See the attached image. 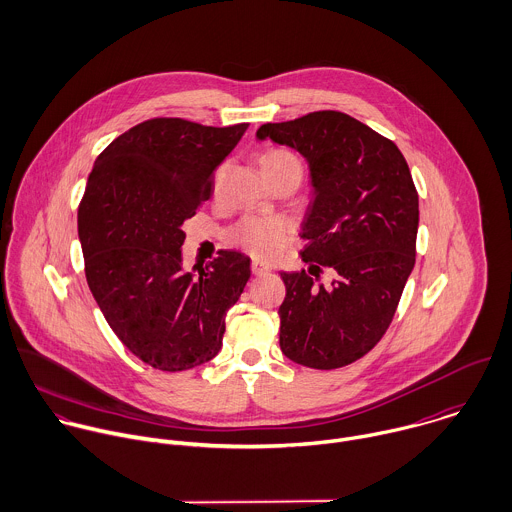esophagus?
I'll return each instance as SVG.
<instances>
[{
  "label": "esophagus",
  "instance_id": "1",
  "mask_svg": "<svg viewBox=\"0 0 512 512\" xmlns=\"http://www.w3.org/2000/svg\"><path fill=\"white\" fill-rule=\"evenodd\" d=\"M251 271H253V275H265V273L271 271V267L265 261H253Z\"/></svg>",
  "mask_w": 512,
  "mask_h": 512
}]
</instances>
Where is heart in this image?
<instances>
[{"label":"heart","instance_id":"1","mask_svg":"<svg viewBox=\"0 0 512 512\" xmlns=\"http://www.w3.org/2000/svg\"><path fill=\"white\" fill-rule=\"evenodd\" d=\"M261 173H281L299 171L301 165L297 157L285 149H269L259 157ZM287 235V225L279 219H245L233 231V239L257 257H269L283 245Z\"/></svg>","mask_w":512,"mask_h":512}]
</instances>
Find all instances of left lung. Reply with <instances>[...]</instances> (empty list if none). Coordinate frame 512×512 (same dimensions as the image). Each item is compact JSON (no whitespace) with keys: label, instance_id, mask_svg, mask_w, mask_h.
<instances>
[{"label":"left lung","instance_id":"1","mask_svg":"<svg viewBox=\"0 0 512 512\" xmlns=\"http://www.w3.org/2000/svg\"><path fill=\"white\" fill-rule=\"evenodd\" d=\"M257 139L301 153L313 187L301 227L309 271L281 273V351L303 367H345L381 341L415 267L419 195L409 165L393 141L341 111L265 123ZM323 266L329 286L318 283Z\"/></svg>","mask_w":512,"mask_h":512}]
</instances>
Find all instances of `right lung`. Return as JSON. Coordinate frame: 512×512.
Instances as JSON below:
<instances>
[{"label":"right lung","instance_id":"add662e5","mask_svg":"<svg viewBox=\"0 0 512 512\" xmlns=\"http://www.w3.org/2000/svg\"><path fill=\"white\" fill-rule=\"evenodd\" d=\"M249 123L205 127L179 117L143 121L95 159L77 211L87 285L119 341L159 371L211 361L251 259L219 251L183 271V223L211 197V177Z\"/></svg>","mask_w":512,"mask_h":512}]
</instances>
